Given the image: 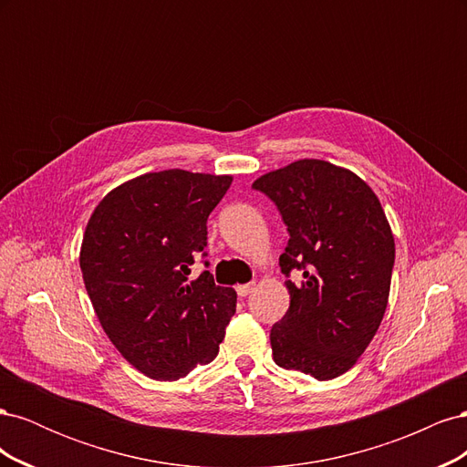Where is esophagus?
Here are the masks:
<instances>
[{"instance_id":"1","label":"esophagus","mask_w":467,"mask_h":467,"mask_svg":"<svg viewBox=\"0 0 467 467\" xmlns=\"http://www.w3.org/2000/svg\"><path fill=\"white\" fill-rule=\"evenodd\" d=\"M235 290H237V296H242V298H245V296H249L253 290H255V285H253V282H249V285H239Z\"/></svg>"}]
</instances>
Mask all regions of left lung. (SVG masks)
Instances as JSON below:
<instances>
[{
	"label": "left lung",
	"mask_w": 467,
	"mask_h": 467,
	"mask_svg": "<svg viewBox=\"0 0 467 467\" xmlns=\"http://www.w3.org/2000/svg\"><path fill=\"white\" fill-rule=\"evenodd\" d=\"M253 189L276 204L290 234L280 255L290 307L271 329L273 358L319 381L341 376L370 345L388 306L395 244L378 196L321 160L276 169Z\"/></svg>",
	"instance_id": "1"
}]
</instances>
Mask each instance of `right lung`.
Returning <instances> with one entry per match:
<instances>
[{
  "label": "right lung",
  "instance_id": "obj_1",
  "mask_svg": "<svg viewBox=\"0 0 467 467\" xmlns=\"http://www.w3.org/2000/svg\"><path fill=\"white\" fill-rule=\"evenodd\" d=\"M230 185V175L146 173L110 191L88 222L79 266L89 300L148 378L179 379L218 355L237 294L208 271L191 280L189 266L206 257V220Z\"/></svg>",
  "mask_w": 467,
  "mask_h": 467
}]
</instances>
